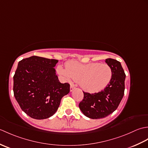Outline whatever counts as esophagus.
<instances>
[{
    "mask_svg": "<svg viewBox=\"0 0 148 148\" xmlns=\"http://www.w3.org/2000/svg\"><path fill=\"white\" fill-rule=\"evenodd\" d=\"M74 88H75V86H74V84H71V86H70V91H71V92H72V91L74 90Z\"/></svg>",
    "mask_w": 148,
    "mask_h": 148,
    "instance_id": "34e87169",
    "label": "esophagus"
}]
</instances>
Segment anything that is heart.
Wrapping results in <instances>:
<instances>
[{"instance_id":"heart-1","label":"heart","mask_w":148,"mask_h":148,"mask_svg":"<svg viewBox=\"0 0 148 148\" xmlns=\"http://www.w3.org/2000/svg\"><path fill=\"white\" fill-rule=\"evenodd\" d=\"M57 72L69 81L72 79L77 81L84 90L90 93L99 92L104 89L111 81L112 75L111 68L106 64H81L76 61L67 62L65 69L58 66Z\"/></svg>"}]
</instances>
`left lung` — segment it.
Here are the masks:
<instances>
[{
    "mask_svg": "<svg viewBox=\"0 0 148 148\" xmlns=\"http://www.w3.org/2000/svg\"><path fill=\"white\" fill-rule=\"evenodd\" d=\"M105 62L112 72V78L108 85L98 93L84 92L79 107L88 118L100 119L105 118L118 108L124 95L126 75L121 63L114 59L108 58Z\"/></svg>",
    "mask_w": 148,
    "mask_h": 148,
    "instance_id": "8db88e82",
    "label": "left lung"
}]
</instances>
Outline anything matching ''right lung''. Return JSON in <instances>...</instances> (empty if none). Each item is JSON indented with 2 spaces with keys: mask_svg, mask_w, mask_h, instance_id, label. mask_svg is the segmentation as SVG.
Listing matches in <instances>:
<instances>
[{
  "mask_svg": "<svg viewBox=\"0 0 148 148\" xmlns=\"http://www.w3.org/2000/svg\"><path fill=\"white\" fill-rule=\"evenodd\" d=\"M58 60L32 56L21 60L13 77V92L22 111L30 117L44 119L57 111L70 84L61 83L54 69Z\"/></svg>",
  "mask_w": 148,
  "mask_h": 148,
  "instance_id": "right-lung-1",
  "label": "right lung"
}]
</instances>
